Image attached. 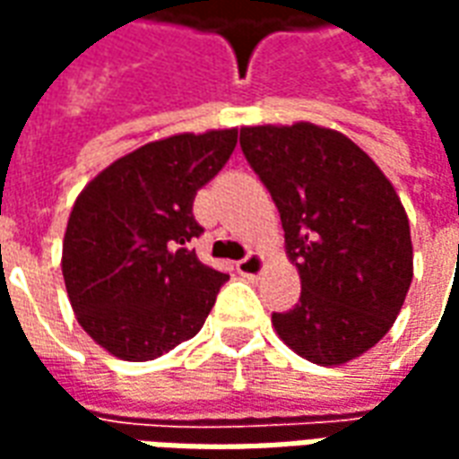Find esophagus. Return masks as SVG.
I'll return each mask as SVG.
<instances>
[{
    "mask_svg": "<svg viewBox=\"0 0 459 459\" xmlns=\"http://www.w3.org/2000/svg\"><path fill=\"white\" fill-rule=\"evenodd\" d=\"M263 268H265V260H263L260 253H248L246 258L236 263V270H238L243 278H258Z\"/></svg>",
    "mask_w": 459,
    "mask_h": 459,
    "instance_id": "34e87169",
    "label": "esophagus"
}]
</instances>
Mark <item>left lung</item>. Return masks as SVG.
<instances>
[{
  "label": "left lung",
  "mask_w": 459,
  "mask_h": 459,
  "mask_svg": "<svg viewBox=\"0 0 459 459\" xmlns=\"http://www.w3.org/2000/svg\"><path fill=\"white\" fill-rule=\"evenodd\" d=\"M240 150L278 206L302 280L298 305L273 312L280 339L312 364L351 361L391 329L413 280L403 204L342 132L243 127Z\"/></svg>",
  "instance_id": "8db88e82"
}]
</instances>
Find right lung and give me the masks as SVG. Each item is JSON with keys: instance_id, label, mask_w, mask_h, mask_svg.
<instances>
[{"instance_id": "add662e5", "label": "right lung", "mask_w": 459, "mask_h": 459, "mask_svg": "<svg viewBox=\"0 0 459 459\" xmlns=\"http://www.w3.org/2000/svg\"><path fill=\"white\" fill-rule=\"evenodd\" d=\"M238 130L174 134L125 154L75 199L64 238L65 290L81 327L125 361L191 339L226 273L189 250L194 199L236 150Z\"/></svg>"}]
</instances>
